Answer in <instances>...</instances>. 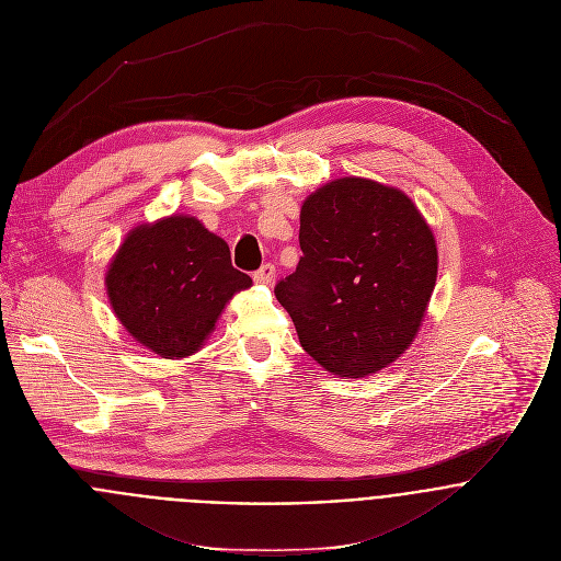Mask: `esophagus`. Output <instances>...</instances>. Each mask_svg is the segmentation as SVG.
<instances>
[{
  "instance_id": "esophagus-1",
  "label": "esophagus",
  "mask_w": 561,
  "mask_h": 561,
  "mask_svg": "<svg viewBox=\"0 0 561 561\" xmlns=\"http://www.w3.org/2000/svg\"><path fill=\"white\" fill-rule=\"evenodd\" d=\"M276 278V267L272 263H265L259 272H254V280L261 285H272Z\"/></svg>"
}]
</instances>
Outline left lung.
I'll return each mask as SVG.
<instances>
[{
    "mask_svg": "<svg viewBox=\"0 0 561 561\" xmlns=\"http://www.w3.org/2000/svg\"><path fill=\"white\" fill-rule=\"evenodd\" d=\"M298 241V267L274 294L302 350L339 378L398 360L437 278L435 239L415 203L371 179H335L305 198Z\"/></svg>",
    "mask_w": 561,
    "mask_h": 561,
    "instance_id": "obj_1",
    "label": "left lung"
}]
</instances>
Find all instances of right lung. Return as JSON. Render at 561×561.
<instances>
[{"instance_id": "1", "label": "right lung", "mask_w": 561, "mask_h": 561, "mask_svg": "<svg viewBox=\"0 0 561 561\" xmlns=\"http://www.w3.org/2000/svg\"><path fill=\"white\" fill-rule=\"evenodd\" d=\"M250 285L232 267L228 243L185 214L137 226L105 272L107 300L124 329L172 360L196 354L230 298Z\"/></svg>"}]
</instances>
